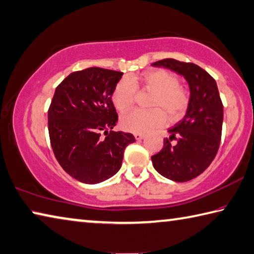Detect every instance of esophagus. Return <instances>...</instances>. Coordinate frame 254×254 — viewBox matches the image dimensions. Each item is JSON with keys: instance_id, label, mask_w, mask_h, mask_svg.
<instances>
[{"instance_id": "obj_1", "label": "esophagus", "mask_w": 254, "mask_h": 254, "mask_svg": "<svg viewBox=\"0 0 254 254\" xmlns=\"http://www.w3.org/2000/svg\"><path fill=\"white\" fill-rule=\"evenodd\" d=\"M134 137H135V140H142L143 137H144V134H141V133H135Z\"/></svg>"}]
</instances>
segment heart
Here are the masks:
<instances>
[{
    "mask_svg": "<svg viewBox=\"0 0 254 254\" xmlns=\"http://www.w3.org/2000/svg\"><path fill=\"white\" fill-rule=\"evenodd\" d=\"M137 91L152 93L151 110H133L122 115L121 127L132 133H145L162 127L167 121H177L187 112L190 94L180 85L179 77L167 70H151L140 75H130L115 85L112 102L119 112H126L135 103Z\"/></svg>",
    "mask_w": 254,
    "mask_h": 254,
    "instance_id": "obj_1",
    "label": "heart"
}]
</instances>
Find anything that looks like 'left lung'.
Wrapping results in <instances>:
<instances>
[{"instance_id":"8db88e82","label":"left lung","mask_w":254,"mask_h":254,"mask_svg":"<svg viewBox=\"0 0 254 254\" xmlns=\"http://www.w3.org/2000/svg\"><path fill=\"white\" fill-rule=\"evenodd\" d=\"M184 76L190 86V104L184 118L169 128L159 153L151 156L154 169L172 181L187 182L209 167L218 153L223 104L215 80L194 63L164 59L152 63Z\"/></svg>"}]
</instances>
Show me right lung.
<instances>
[{"label": "right lung", "mask_w": 254, "mask_h": 254, "mask_svg": "<svg viewBox=\"0 0 254 254\" xmlns=\"http://www.w3.org/2000/svg\"><path fill=\"white\" fill-rule=\"evenodd\" d=\"M122 75L89 67L71 73L55 89L48 111L51 146L64 171L77 181L96 184L113 177L126 147L135 141L131 133L112 131L119 118L112 92Z\"/></svg>", "instance_id": "add662e5"}]
</instances>
